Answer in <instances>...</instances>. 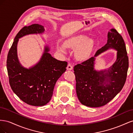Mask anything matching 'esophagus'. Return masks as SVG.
<instances>
[{"instance_id":"34e87169","label":"esophagus","mask_w":133,"mask_h":133,"mask_svg":"<svg viewBox=\"0 0 133 133\" xmlns=\"http://www.w3.org/2000/svg\"><path fill=\"white\" fill-rule=\"evenodd\" d=\"M66 69H67V70H72V69H73V66H72V65L70 63H69L68 64Z\"/></svg>"}]
</instances>
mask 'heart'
<instances>
[{
  "mask_svg": "<svg viewBox=\"0 0 133 133\" xmlns=\"http://www.w3.org/2000/svg\"><path fill=\"white\" fill-rule=\"evenodd\" d=\"M94 42L91 39L87 38L85 35H79L70 38L65 43V46L72 49H77L76 55L80 59H86L89 57L93 47ZM58 49L63 52L65 51L64 45H58Z\"/></svg>",
  "mask_w": 133,
  "mask_h": 133,
  "instance_id": "heart-1",
  "label": "heart"
}]
</instances>
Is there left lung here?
<instances>
[{
	"label": "left lung",
	"mask_w": 133,
	"mask_h": 133,
	"mask_svg": "<svg viewBox=\"0 0 133 133\" xmlns=\"http://www.w3.org/2000/svg\"><path fill=\"white\" fill-rule=\"evenodd\" d=\"M109 48L118 51L117 59L108 70H95L94 57L74 67L76 94L83 105L92 108L105 105L121 91L124 85L129 59L122 36L114 28L109 31L107 44L96 51L95 57Z\"/></svg>",
	"instance_id": "1"
}]
</instances>
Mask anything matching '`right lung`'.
Returning a JSON list of instances; mask_svg holds the SVG:
<instances>
[{
  "label": "right lung",
  "instance_id": "add662e5",
  "mask_svg": "<svg viewBox=\"0 0 133 133\" xmlns=\"http://www.w3.org/2000/svg\"><path fill=\"white\" fill-rule=\"evenodd\" d=\"M44 26L34 24L25 26L16 35L8 54L6 68L12 90L23 102L33 106H43L51 99L58 79L66 70L68 63L54 58L45 48L38 63L29 69L23 67L17 57L19 38L30 34L42 33Z\"/></svg>",
  "mask_w": 133,
  "mask_h": 133
}]
</instances>
